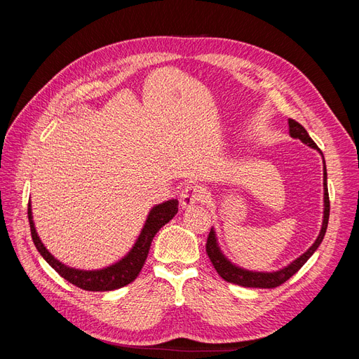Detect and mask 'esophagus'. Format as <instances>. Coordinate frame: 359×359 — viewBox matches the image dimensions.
I'll return each mask as SVG.
<instances>
[{"instance_id": "esophagus-1", "label": "esophagus", "mask_w": 359, "mask_h": 359, "mask_svg": "<svg viewBox=\"0 0 359 359\" xmlns=\"http://www.w3.org/2000/svg\"><path fill=\"white\" fill-rule=\"evenodd\" d=\"M205 191L199 186H187L180 194V202L184 210H189L194 203L202 202Z\"/></svg>"}]
</instances>
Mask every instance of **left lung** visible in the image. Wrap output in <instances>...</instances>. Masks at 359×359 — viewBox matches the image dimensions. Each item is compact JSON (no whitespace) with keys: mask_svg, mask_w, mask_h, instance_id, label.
Listing matches in <instances>:
<instances>
[{"mask_svg":"<svg viewBox=\"0 0 359 359\" xmlns=\"http://www.w3.org/2000/svg\"><path fill=\"white\" fill-rule=\"evenodd\" d=\"M289 135L293 139H299L302 144H306L307 147L316 149L320 153V149L318 145L313 142V139L309 136L307 130L304 128L299 123H297L295 119H289ZM322 158L323 154L320 153ZM327 165H325L323 160V217H322V226H320V232L318 235L316 240L311 244L310 248H307L299 257L283 268H280L277 271H252V269H245L240 265L233 264L232 260L227 257L223 250L220 248L219 240H217V233L214 227H211V232L208 236V241H206V253H208L211 262L215 268L219 276L229 281V283L233 285H240L244 287H262V289H271V287H277L280 285H283L285 281H287L293 274H297L301 269V266L307 262V260L313 256V253L319 248L320 243L323 241L325 232H327L328 227V220H330V196H328V178H327Z\"/></svg>","mask_w":359,"mask_h":359,"instance_id":"8db88e82","label":"left lung"}]
</instances>
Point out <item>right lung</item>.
Segmentation results:
<instances>
[{"label": "right lung", "instance_id": "right-lung-1", "mask_svg": "<svg viewBox=\"0 0 359 359\" xmlns=\"http://www.w3.org/2000/svg\"><path fill=\"white\" fill-rule=\"evenodd\" d=\"M177 212H178L177 199H169L158 205H154L147 215V220L144 223L142 231H140L137 236L136 243L133 244L132 248H130V252L124 257L119 259L118 262L102 269H78L60 262V260L45 247V244L41 243L40 236L36 231L34 220H32L31 202L28 203V220L31 227V236L41 257L45 259L62 278H66L69 283L78 286L83 290H93V292L115 290L128 283H132V281L139 276L140 269H142L145 264L151 243H153L156 233L166 223H169L173 217H175Z\"/></svg>", "mask_w": 359, "mask_h": 359}]
</instances>
